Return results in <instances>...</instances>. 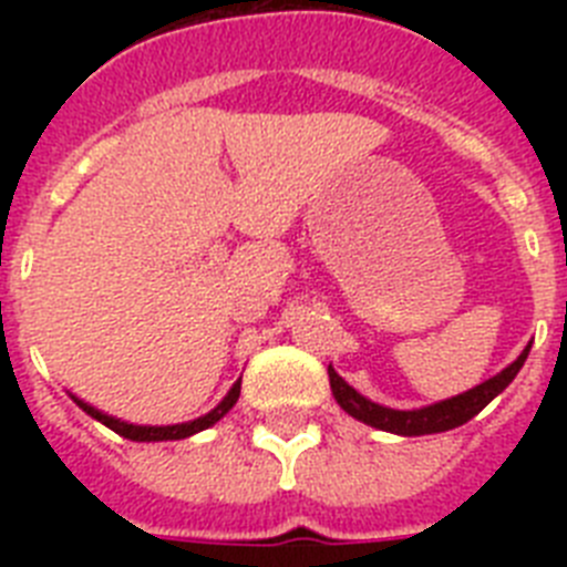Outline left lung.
Instances as JSON below:
<instances>
[{
	"label": "left lung",
	"instance_id": "obj_1",
	"mask_svg": "<svg viewBox=\"0 0 567 567\" xmlns=\"http://www.w3.org/2000/svg\"><path fill=\"white\" fill-rule=\"evenodd\" d=\"M530 346H525L523 354L511 365H505L503 372L488 378L485 383L474 385L468 392L457 394V398L440 400L434 405H425V409H412V412H398V409H385V405L372 403L365 400L363 394L354 392L352 385L346 383L332 365H329V385H332L334 400L340 403L346 414H352L354 420L365 425H374L380 432H392L403 434V437H420V434H440L449 432V429H457V425L468 423L471 417H477L491 400L503 392L511 380L517 378V372L523 369L525 358H528Z\"/></svg>",
	"mask_w": 567,
	"mask_h": 567
}]
</instances>
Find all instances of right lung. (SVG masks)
Wrapping results in <instances>:
<instances>
[{"mask_svg":"<svg viewBox=\"0 0 567 567\" xmlns=\"http://www.w3.org/2000/svg\"><path fill=\"white\" fill-rule=\"evenodd\" d=\"M238 394H240V380L233 385V389H229L227 398L215 405L213 412L204 414V417H198V420H189V423H178V425H133V423H124V420L110 417V414L99 412V409L87 405L84 400H79V398H73V400H76V405L82 409V412H87L93 420H99V423H104L107 429H113L115 434H122V437H127V440H135V443H158V440L193 437V434H198V432H204V429H209V425H215L218 420L224 417V414L229 412V409H233L235 403H238Z\"/></svg>","mask_w":567,"mask_h":567,"instance_id":"add662e5","label":"right lung"}]
</instances>
